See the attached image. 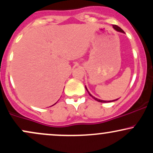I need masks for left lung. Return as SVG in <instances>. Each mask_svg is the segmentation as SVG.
Here are the masks:
<instances>
[{"instance_id":"left-lung-1","label":"left lung","mask_w":153,"mask_h":153,"mask_svg":"<svg viewBox=\"0 0 153 153\" xmlns=\"http://www.w3.org/2000/svg\"><path fill=\"white\" fill-rule=\"evenodd\" d=\"M113 27H114V29H115V30H117V31H119V32H122V33H124V31L122 30V29H121L120 27H119L118 26H117V25H114L113 26ZM85 89H86V91H88V94L90 95V96H91V97L92 98H94V99L96 100V101H99V102H101V103H108V102H112V101H117V99H116V100H114V101H103V100H100V99H96V98H95L94 96H93L92 95H91L90 93H89V91H88V89H87V88L85 87Z\"/></svg>"}]
</instances>
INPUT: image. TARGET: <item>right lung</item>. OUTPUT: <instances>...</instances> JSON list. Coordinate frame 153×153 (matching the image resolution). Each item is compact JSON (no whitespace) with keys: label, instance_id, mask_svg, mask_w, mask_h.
I'll use <instances>...</instances> for the list:
<instances>
[{"label":"right lung","instance_id":"right-lung-1","mask_svg":"<svg viewBox=\"0 0 153 153\" xmlns=\"http://www.w3.org/2000/svg\"><path fill=\"white\" fill-rule=\"evenodd\" d=\"M52 106H53V105H52Z\"/></svg>","mask_w":153,"mask_h":153}]
</instances>
